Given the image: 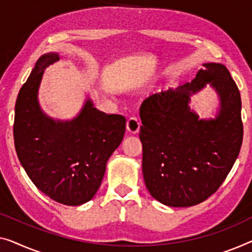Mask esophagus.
Returning <instances> with one entry per match:
<instances>
[{"mask_svg": "<svg viewBox=\"0 0 252 252\" xmlns=\"http://www.w3.org/2000/svg\"><path fill=\"white\" fill-rule=\"evenodd\" d=\"M140 126H141L140 121H139L137 118H134V116H132V118H130V119H127L126 130L129 131V132L138 133L139 130H140Z\"/></svg>", "mask_w": 252, "mask_h": 252, "instance_id": "1", "label": "esophagus"}]
</instances>
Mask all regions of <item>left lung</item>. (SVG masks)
<instances>
[{
	"label": "left lung",
	"instance_id": "obj_1",
	"mask_svg": "<svg viewBox=\"0 0 252 252\" xmlns=\"http://www.w3.org/2000/svg\"><path fill=\"white\" fill-rule=\"evenodd\" d=\"M191 82L149 96L140 106L142 174L150 194L170 207H190L215 193L242 145L241 96L226 66L205 63ZM209 83L220 97L215 119L202 120L189 96Z\"/></svg>",
	"mask_w": 252,
	"mask_h": 252
}]
</instances>
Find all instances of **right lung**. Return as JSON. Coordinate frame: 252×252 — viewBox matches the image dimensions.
I'll use <instances>...</instances> for the list:
<instances>
[{"label":"right lung","mask_w":252,"mask_h":252,"mask_svg":"<svg viewBox=\"0 0 252 252\" xmlns=\"http://www.w3.org/2000/svg\"><path fill=\"white\" fill-rule=\"evenodd\" d=\"M58 53L40 56L18 94L13 137L18 158L33 185L66 206L89 201L98 190L106 163L121 144L126 118L106 114L88 98L70 121L47 116L38 103L44 71Z\"/></svg>","instance_id":"right-lung-1"}]
</instances>
